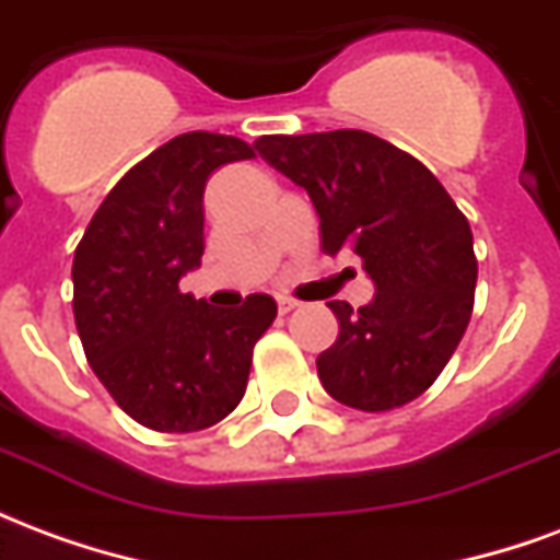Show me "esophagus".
Wrapping results in <instances>:
<instances>
[{"mask_svg":"<svg viewBox=\"0 0 560 560\" xmlns=\"http://www.w3.org/2000/svg\"><path fill=\"white\" fill-rule=\"evenodd\" d=\"M293 308H300V303H296L293 296H279V312H281V315H288V312H293Z\"/></svg>","mask_w":560,"mask_h":560,"instance_id":"obj_1","label":"esophagus"}]
</instances>
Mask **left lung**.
I'll return each mask as SVG.
<instances>
[{
	"label": "left lung",
	"instance_id": "obj_1",
	"mask_svg": "<svg viewBox=\"0 0 560 560\" xmlns=\"http://www.w3.org/2000/svg\"><path fill=\"white\" fill-rule=\"evenodd\" d=\"M255 149L308 191L320 248H348L375 281L363 308L327 303L339 339L317 357L329 396L369 413L420 399L468 329L477 255L468 219L434 173L369 131L264 135Z\"/></svg>",
	"mask_w": 560,
	"mask_h": 560
}]
</instances>
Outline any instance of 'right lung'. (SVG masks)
Masks as SVG:
<instances>
[{"label": "right lung", "instance_id": "obj_1", "mask_svg": "<svg viewBox=\"0 0 560 560\" xmlns=\"http://www.w3.org/2000/svg\"><path fill=\"white\" fill-rule=\"evenodd\" d=\"M255 149L191 131L149 152L110 188L74 252V324L83 353L122 411L155 432H200L240 405L252 351L276 300L212 308L179 291L203 255V188Z\"/></svg>", "mask_w": 560, "mask_h": 560}]
</instances>
